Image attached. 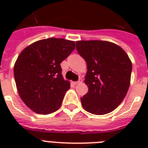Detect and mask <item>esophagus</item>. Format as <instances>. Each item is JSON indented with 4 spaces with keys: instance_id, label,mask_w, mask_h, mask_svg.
<instances>
[{
    "instance_id": "1",
    "label": "esophagus",
    "mask_w": 148,
    "mask_h": 148,
    "mask_svg": "<svg viewBox=\"0 0 148 148\" xmlns=\"http://www.w3.org/2000/svg\"><path fill=\"white\" fill-rule=\"evenodd\" d=\"M81 82H82V79L80 78V79H79V80H78V81H76V82H74V84H75V85H76V84H81Z\"/></svg>"
}]
</instances>
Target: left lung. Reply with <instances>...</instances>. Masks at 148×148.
<instances>
[{
  "label": "left lung",
  "instance_id": "1",
  "mask_svg": "<svg viewBox=\"0 0 148 148\" xmlns=\"http://www.w3.org/2000/svg\"><path fill=\"white\" fill-rule=\"evenodd\" d=\"M77 50L86 60L88 91L81 98L84 109L103 115L118 107L131 84L132 63L121 47L107 40H78Z\"/></svg>",
  "mask_w": 148,
  "mask_h": 148
}]
</instances>
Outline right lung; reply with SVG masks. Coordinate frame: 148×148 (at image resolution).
Instances as JSON below:
<instances>
[{"instance_id": "1", "label": "right lung", "mask_w": 148, "mask_h": 148, "mask_svg": "<svg viewBox=\"0 0 148 148\" xmlns=\"http://www.w3.org/2000/svg\"><path fill=\"white\" fill-rule=\"evenodd\" d=\"M75 48V42L51 38L28 45L14 66L17 91L34 112L48 114L58 110L70 88L61 74L60 63Z\"/></svg>"}]
</instances>
